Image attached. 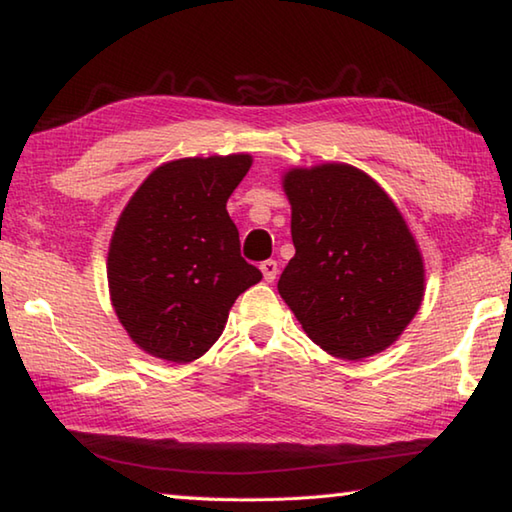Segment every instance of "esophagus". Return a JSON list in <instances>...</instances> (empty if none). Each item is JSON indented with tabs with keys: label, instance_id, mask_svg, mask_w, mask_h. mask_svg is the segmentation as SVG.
I'll return each mask as SVG.
<instances>
[{
	"label": "esophagus",
	"instance_id": "1",
	"mask_svg": "<svg viewBox=\"0 0 512 512\" xmlns=\"http://www.w3.org/2000/svg\"><path fill=\"white\" fill-rule=\"evenodd\" d=\"M259 268H262L266 282H273L277 277V262H275V259H266V262L259 264Z\"/></svg>",
	"mask_w": 512,
	"mask_h": 512
}]
</instances>
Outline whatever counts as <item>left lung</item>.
<instances>
[{
  "label": "left lung",
  "instance_id": "1",
  "mask_svg": "<svg viewBox=\"0 0 512 512\" xmlns=\"http://www.w3.org/2000/svg\"><path fill=\"white\" fill-rule=\"evenodd\" d=\"M296 255L277 291L311 341L357 361L418 314L424 264L409 225L368 173L343 162L284 173Z\"/></svg>",
  "mask_w": 512,
  "mask_h": 512
}]
</instances>
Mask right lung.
Segmentation results:
<instances>
[{
  "instance_id": "1",
  "label": "right lung",
  "mask_w": 512,
  "mask_h": 512,
  "mask_svg": "<svg viewBox=\"0 0 512 512\" xmlns=\"http://www.w3.org/2000/svg\"><path fill=\"white\" fill-rule=\"evenodd\" d=\"M248 153L162 164L121 212L108 250L110 300L137 348L189 363L219 339L228 311L262 280L241 257L225 203Z\"/></svg>"
}]
</instances>
